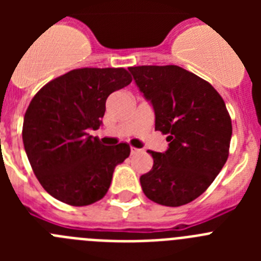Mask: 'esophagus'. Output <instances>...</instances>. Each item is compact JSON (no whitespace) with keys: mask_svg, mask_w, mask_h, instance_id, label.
Segmentation results:
<instances>
[{"mask_svg":"<svg viewBox=\"0 0 261 261\" xmlns=\"http://www.w3.org/2000/svg\"><path fill=\"white\" fill-rule=\"evenodd\" d=\"M138 151H140V149H137V147H130V154H137Z\"/></svg>","mask_w":261,"mask_h":261,"instance_id":"obj_1","label":"esophagus"}]
</instances>
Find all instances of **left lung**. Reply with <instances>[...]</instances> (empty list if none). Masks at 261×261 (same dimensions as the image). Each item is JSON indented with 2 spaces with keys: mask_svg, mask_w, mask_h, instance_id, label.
<instances>
[{
  "mask_svg": "<svg viewBox=\"0 0 261 261\" xmlns=\"http://www.w3.org/2000/svg\"><path fill=\"white\" fill-rule=\"evenodd\" d=\"M150 100L165 153L149 150L153 167L140 177L147 199L180 206L208 190L227 161L232 126L222 96L209 82L176 65L128 68Z\"/></svg>",
  "mask_w": 261,
  "mask_h": 261,
  "instance_id": "obj_1",
  "label": "left lung"
}]
</instances>
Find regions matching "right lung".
<instances>
[{
  "label": "right lung",
  "instance_id": "right-lung-1",
  "mask_svg": "<svg viewBox=\"0 0 261 261\" xmlns=\"http://www.w3.org/2000/svg\"><path fill=\"white\" fill-rule=\"evenodd\" d=\"M130 82L124 68L74 69L32 98L23 120V145L39 183L55 199L85 206L105 197L115 167L130 147L125 142L106 146L87 132L102 124L110 94Z\"/></svg>",
  "mask_w": 261,
  "mask_h": 261
}]
</instances>
